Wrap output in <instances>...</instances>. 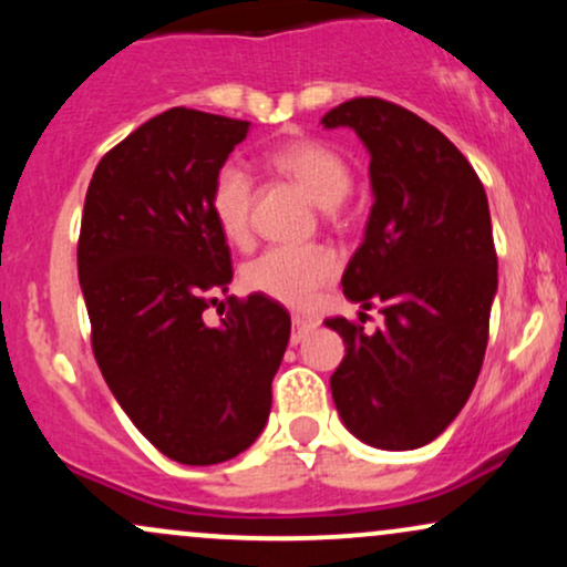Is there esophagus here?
<instances>
[{
    "instance_id": "1",
    "label": "esophagus",
    "mask_w": 567,
    "mask_h": 567,
    "mask_svg": "<svg viewBox=\"0 0 567 567\" xmlns=\"http://www.w3.org/2000/svg\"><path fill=\"white\" fill-rule=\"evenodd\" d=\"M315 328H317L315 320H306V317H298V315H296V317H292V336H290V343H296V347H298V343H301L303 338L309 336Z\"/></svg>"
}]
</instances>
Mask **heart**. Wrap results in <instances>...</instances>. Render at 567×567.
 I'll return each instance as SVG.
<instances>
[{
  "instance_id": "b5f03b06",
  "label": "heart",
  "mask_w": 567,
  "mask_h": 567,
  "mask_svg": "<svg viewBox=\"0 0 567 567\" xmlns=\"http://www.w3.org/2000/svg\"><path fill=\"white\" fill-rule=\"evenodd\" d=\"M279 175L290 178L320 207H336L349 194L351 171L347 159L311 138H290L266 154ZM252 181L237 162H226L210 186V213L218 231L231 245L250 237ZM338 271V256L330 247H269L243 269V285L250 292L285 306H309Z\"/></svg>"
}]
</instances>
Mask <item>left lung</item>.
Instances as JSON below:
<instances>
[{
    "label": "left lung",
    "mask_w": 567,
    "mask_h": 567,
    "mask_svg": "<svg viewBox=\"0 0 567 567\" xmlns=\"http://www.w3.org/2000/svg\"><path fill=\"white\" fill-rule=\"evenodd\" d=\"M370 154L373 207L343 271V296L383 324L324 320L343 338L330 392L343 426L381 451L440 437L470 400L498 290L485 188L437 127L396 103L354 97L322 116Z\"/></svg>",
    "instance_id": "obj_1"
}]
</instances>
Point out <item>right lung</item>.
<instances>
[{
	"instance_id": "right-lung-1",
	"label": "right lung",
	"mask_w": 567,
	"mask_h": 567,
	"mask_svg": "<svg viewBox=\"0 0 567 567\" xmlns=\"http://www.w3.org/2000/svg\"><path fill=\"white\" fill-rule=\"evenodd\" d=\"M250 122L171 109L97 162L82 213L80 285L103 379L138 432L186 466L239 455L264 432L290 315L229 296L231 252L210 186Z\"/></svg>"
}]
</instances>
